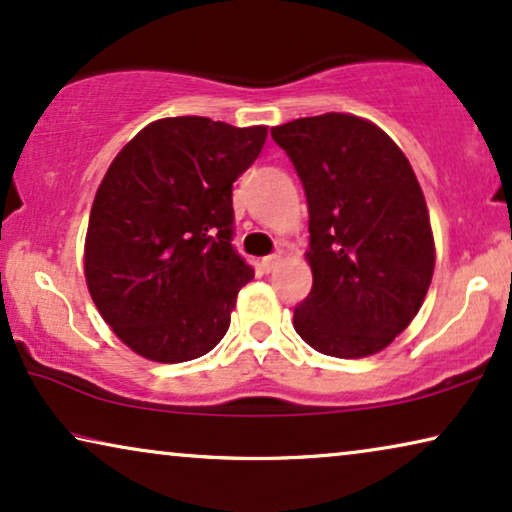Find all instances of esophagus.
<instances>
[{
	"label": "esophagus",
	"mask_w": 512,
	"mask_h": 512,
	"mask_svg": "<svg viewBox=\"0 0 512 512\" xmlns=\"http://www.w3.org/2000/svg\"><path fill=\"white\" fill-rule=\"evenodd\" d=\"M279 261H282V256L279 254H270V256H265L263 261H261V268H263V272H272L279 265Z\"/></svg>",
	"instance_id": "1"
}]
</instances>
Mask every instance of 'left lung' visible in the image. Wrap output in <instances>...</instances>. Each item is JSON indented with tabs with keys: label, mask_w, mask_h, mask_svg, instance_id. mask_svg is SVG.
Instances as JSON below:
<instances>
[{
	"label": "left lung",
	"mask_w": 512,
	"mask_h": 512,
	"mask_svg": "<svg viewBox=\"0 0 512 512\" xmlns=\"http://www.w3.org/2000/svg\"><path fill=\"white\" fill-rule=\"evenodd\" d=\"M296 167L310 212L312 291L293 328L338 359L380 352L405 331L433 277L422 188L387 132L349 114L270 130Z\"/></svg>",
	"instance_id": "8db88e82"
}]
</instances>
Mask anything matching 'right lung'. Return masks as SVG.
<instances>
[{"mask_svg":"<svg viewBox=\"0 0 512 512\" xmlns=\"http://www.w3.org/2000/svg\"><path fill=\"white\" fill-rule=\"evenodd\" d=\"M268 128L160 118L123 146L97 188L86 282L102 319L151 361L219 345L254 268L233 247V184Z\"/></svg>","mask_w":512,"mask_h":512,"instance_id":"add662e5","label":"right lung"}]
</instances>
